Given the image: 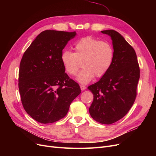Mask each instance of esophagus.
<instances>
[{"instance_id": "34e87169", "label": "esophagus", "mask_w": 156, "mask_h": 156, "mask_svg": "<svg viewBox=\"0 0 156 156\" xmlns=\"http://www.w3.org/2000/svg\"><path fill=\"white\" fill-rule=\"evenodd\" d=\"M80 88H81V90H85L86 89V87L85 86H84V85H80Z\"/></svg>"}]
</instances>
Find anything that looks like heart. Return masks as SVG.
Instances as JSON below:
<instances>
[{
	"label": "heart",
	"instance_id": "1",
	"mask_svg": "<svg viewBox=\"0 0 156 156\" xmlns=\"http://www.w3.org/2000/svg\"><path fill=\"white\" fill-rule=\"evenodd\" d=\"M75 52L62 51L61 61L70 75H75L80 67L83 68L77 75L76 80L81 84H87L95 75L101 77L110 69L114 59V49L111 44L91 37L80 39L75 44Z\"/></svg>",
	"mask_w": 156,
	"mask_h": 156
}]
</instances>
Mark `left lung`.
<instances>
[{
    "instance_id": "obj_1",
    "label": "left lung",
    "mask_w": 156,
    "mask_h": 156,
    "mask_svg": "<svg viewBox=\"0 0 156 156\" xmlns=\"http://www.w3.org/2000/svg\"><path fill=\"white\" fill-rule=\"evenodd\" d=\"M101 32L112 40L114 59L105 75L88 87L94 94L89 112L96 121L110 125L123 118L133 105L140 69L135 50L123 37L113 30Z\"/></svg>"
}]
</instances>
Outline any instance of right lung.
Segmentation results:
<instances>
[{
  "instance_id": "right-lung-1",
  "label": "right lung",
  "mask_w": 156,
  "mask_h": 156,
  "mask_svg": "<svg viewBox=\"0 0 156 156\" xmlns=\"http://www.w3.org/2000/svg\"><path fill=\"white\" fill-rule=\"evenodd\" d=\"M76 33L47 30L33 41L21 59L19 90L24 110L37 121L52 123L66 115L80 94L61 61L62 50Z\"/></svg>"
}]
</instances>
